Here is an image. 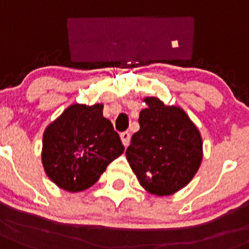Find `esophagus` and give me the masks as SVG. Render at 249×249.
<instances>
[{
	"mask_svg": "<svg viewBox=\"0 0 249 249\" xmlns=\"http://www.w3.org/2000/svg\"><path fill=\"white\" fill-rule=\"evenodd\" d=\"M120 138H121V142H123V144H124V147H128L129 143H130V133H128V131L121 133Z\"/></svg>",
	"mask_w": 249,
	"mask_h": 249,
	"instance_id": "esophagus-1",
	"label": "esophagus"
}]
</instances>
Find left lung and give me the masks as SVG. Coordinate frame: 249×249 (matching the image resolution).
I'll list each match as a JSON object with an SVG mask.
<instances>
[{
	"label": "left lung",
	"mask_w": 249,
	"mask_h": 249,
	"mask_svg": "<svg viewBox=\"0 0 249 249\" xmlns=\"http://www.w3.org/2000/svg\"><path fill=\"white\" fill-rule=\"evenodd\" d=\"M141 128L131 137L126 159L139 184L152 195L170 196L187 187L203 159L201 133L179 106L144 97Z\"/></svg>",
	"instance_id": "1"
}]
</instances>
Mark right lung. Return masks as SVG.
<instances>
[{
    "label": "right lung",
    "instance_id": "right-lung-1",
    "mask_svg": "<svg viewBox=\"0 0 249 249\" xmlns=\"http://www.w3.org/2000/svg\"><path fill=\"white\" fill-rule=\"evenodd\" d=\"M102 111V104H72L44 129L42 165L50 180L64 191L75 193L92 187L124 152Z\"/></svg>",
    "mask_w": 249,
    "mask_h": 249
}]
</instances>
